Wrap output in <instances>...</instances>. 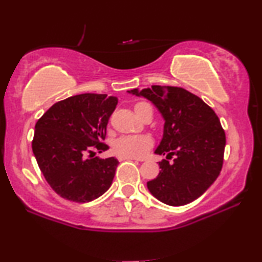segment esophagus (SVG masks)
<instances>
[{"label":"esophagus","instance_id":"34e87169","mask_svg":"<svg viewBox=\"0 0 262 262\" xmlns=\"http://www.w3.org/2000/svg\"><path fill=\"white\" fill-rule=\"evenodd\" d=\"M125 160H135V161H142V160L135 159V157H119V161H125Z\"/></svg>","mask_w":262,"mask_h":262}]
</instances>
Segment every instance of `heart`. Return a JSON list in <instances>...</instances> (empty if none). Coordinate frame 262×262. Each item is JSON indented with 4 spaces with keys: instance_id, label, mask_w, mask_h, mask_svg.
Listing matches in <instances>:
<instances>
[{
    "instance_id": "heart-1",
    "label": "heart",
    "mask_w": 262,
    "mask_h": 262,
    "mask_svg": "<svg viewBox=\"0 0 262 262\" xmlns=\"http://www.w3.org/2000/svg\"><path fill=\"white\" fill-rule=\"evenodd\" d=\"M151 110V106L144 101L137 102L135 111L138 116H142L145 111ZM152 144L151 138L145 135L121 136L113 143V151L119 157H142Z\"/></svg>"
}]
</instances>
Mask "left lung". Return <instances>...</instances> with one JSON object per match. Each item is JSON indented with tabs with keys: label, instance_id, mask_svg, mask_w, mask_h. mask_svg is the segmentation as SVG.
Returning <instances> with one entry per match:
<instances>
[{
	"label": "left lung",
	"instance_id": "1",
	"mask_svg": "<svg viewBox=\"0 0 262 262\" xmlns=\"http://www.w3.org/2000/svg\"><path fill=\"white\" fill-rule=\"evenodd\" d=\"M128 93L144 96L164 119L163 138L155 150L167 155L161 171L148 181L150 193L167 205L182 206L204 194L223 166L225 132L217 114L199 96L181 87L151 85Z\"/></svg>",
	"mask_w": 262,
	"mask_h": 262
}]
</instances>
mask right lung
Instances as JSON below:
<instances>
[{"mask_svg":"<svg viewBox=\"0 0 262 262\" xmlns=\"http://www.w3.org/2000/svg\"><path fill=\"white\" fill-rule=\"evenodd\" d=\"M117 103L116 96L107 94L70 96L50 107L35 124L32 150L48 184L62 198L88 203L112 185L119 162L94 157V150L108 149L103 141Z\"/></svg>","mask_w":262,"mask_h":262,"instance_id":"obj_1","label":"right lung"}]
</instances>
